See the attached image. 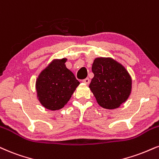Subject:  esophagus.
I'll return each mask as SVG.
<instances>
[{"instance_id": "34e87169", "label": "esophagus", "mask_w": 159, "mask_h": 159, "mask_svg": "<svg viewBox=\"0 0 159 159\" xmlns=\"http://www.w3.org/2000/svg\"><path fill=\"white\" fill-rule=\"evenodd\" d=\"M83 82L84 84H89V82H90V80H89L88 78H85V79L83 80Z\"/></svg>"}]
</instances>
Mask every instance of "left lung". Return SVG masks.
Listing matches in <instances>:
<instances>
[{
    "instance_id": "8db88e82",
    "label": "left lung",
    "mask_w": 159,
    "mask_h": 159,
    "mask_svg": "<svg viewBox=\"0 0 159 159\" xmlns=\"http://www.w3.org/2000/svg\"><path fill=\"white\" fill-rule=\"evenodd\" d=\"M94 77L89 89L98 104L115 110L127 100L132 91V78L121 63L110 57L95 58L92 66Z\"/></svg>"
}]
</instances>
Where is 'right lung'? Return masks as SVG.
<instances>
[{"label": "right lung", "mask_w": 159, "mask_h": 159, "mask_svg": "<svg viewBox=\"0 0 159 159\" xmlns=\"http://www.w3.org/2000/svg\"><path fill=\"white\" fill-rule=\"evenodd\" d=\"M66 58L53 59L36 79L38 100L47 110L55 111L64 107L80 84L66 68Z\"/></svg>", "instance_id": "add662e5"}]
</instances>
